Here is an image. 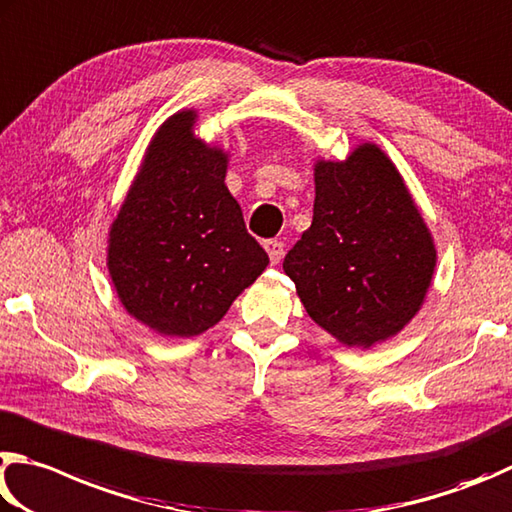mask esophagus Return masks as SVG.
<instances>
[{
	"label": "esophagus",
	"mask_w": 512,
	"mask_h": 512,
	"mask_svg": "<svg viewBox=\"0 0 512 512\" xmlns=\"http://www.w3.org/2000/svg\"><path fill=\"white\" fill-rule=\"evenodd\" d=\"M263 247H265L267 254H270L272 265H279L283 254H285V245H283V242H281V240H265Z\"/></svg>",
	"instance_id": "34e87169"
}]
</instances>
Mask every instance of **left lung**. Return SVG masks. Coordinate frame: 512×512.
Listing matches in <instances>:
<instances>
[{
    "label": "left lung",
    "mask_w": 512,
    "mask_h": 512,
    "mask_svg": "<svg viewBox=\"0 0 512 512\" xmlns=\"http://www.w3.org/2000/svg\"><path fill=\"white\" fill-rule=\"evenodd\" d=\"M436 247L393 161L362 143L315 164V211L283 261L315 324L348 348H371L416 317Z\"/></svg>",
    "instance_id": "obj_1"
}]
</instances>
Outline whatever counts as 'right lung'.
<instances>
[{"mask_svg":"<svg viewBox=\"0 0 512 512\" xmlns=\"http://www.w3.org/2000/svg\"><path fill=\"white\" fill-rule=\"evenodd\" d=\"M195 119L161 123L107 240L123 308L161 337L202 335L270 265L224 184L229 155L195 137Z\"/></svg>","mask_w":512,"mask_h":512,"instance_id":"add662e5","label":"right lung"}]
</instances>
